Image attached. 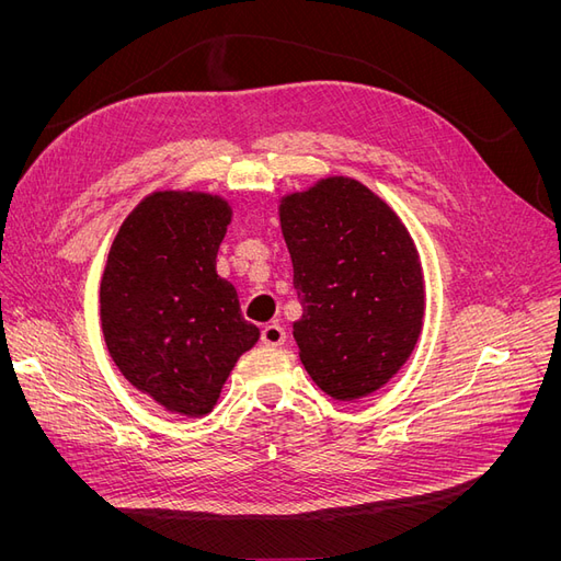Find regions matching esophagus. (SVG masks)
<instances>
[{"mask_svg":"<svg viewBox=\"0 0 561 561\" xmlns=\"http://www.w3.org/2000/svg\"><path fill=\"white\" fill-rule=\"evenodd\" d=\"M262 342L266 346H280L285 342V330L278 325V322H271V325L262 328Z\"/></svg>","mask_w":561,"mask_h":561,"instance_id":"1","label":"esophagus"}]
</instances>
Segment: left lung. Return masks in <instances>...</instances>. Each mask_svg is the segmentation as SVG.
<instances>
[{
    "instance_id": "obj_1",
    "label": "left lung",
    "mask_w": 561,
    "mask_h": 561,
    "mask_svg": "<svg viewBox=\"0 0 561 561\" xmlns=\"http://www.w3.org/2000/svg\"><path fill=\"white\" fill-rule=\"evenodd\" d=\"M301 318V365L334 400L379 390L423 325V274L410 231L351 178H325L280 203Z\"/></svg>"
}]
</instances>
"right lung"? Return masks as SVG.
I'll return each mask as SVG.
<instances>
[{
	"mask_svg": "<svg viewBox=\"0 0 561 561\" xmlns=\"http://www.w3.org/2000/svg\"><path fill=\"white\" fill-rule=\"evenodd\" d=\"M231 208L201 192L147 196L118 229L100 283V320L122 375L165 410H213L260 330L217 276Z\"/></svg>",
	"mask_w": 561,
	"mask_h": 561,
	"instance_id": "right-lung-1",
	"label": "right lung"
}]
</instances>
